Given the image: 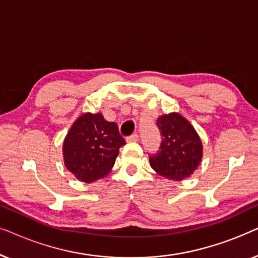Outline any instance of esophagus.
Returning a JSON list of instances; mask_svg holds the SVG:
<instances>
[{
  "label": "esophagus",
  "mask_w": 258,
  "mask_h": 258,
  "mask_svg": "<svg viewBox=\"0 0 258 258\" xmlns=\"http://www.w3.org/2000/svg\"><path fill=\"white\" fill-rule=\"evenodd\" d=\"M139 140H140V136L137 135V134H133V135L126 137V141H128V142H137Z\"/></svg>",
  "instance_id": "obj_1"
}]
</instances>
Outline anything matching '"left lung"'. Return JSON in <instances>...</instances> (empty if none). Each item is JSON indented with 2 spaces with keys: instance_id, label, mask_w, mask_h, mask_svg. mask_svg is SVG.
I'll use <instances>...</instances> for the list:
<instances>
[{
  "instance_id": "left-lung-1",
  "label": "left lung",
  "mask_w": 258,
  "mask_h": 258,
  "mask_svg": "<svg viewBox=\"0 0 258 258\" xmlns=\"http://www.w3.org/2000/svg\"><path fill=\"white\" fill-rule=\"evenodd\" d=\"M161 144L149 154L151 168L172 181L189 177L202 160V142L192 125L179 114L171 112L157 118Z\"/></svg>"
}]
</instances>
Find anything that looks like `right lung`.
Here are the masks:
<instances>
[{
	"label": "right lung",
	"instance_id": "obj_1",
	"mask_svg": "<svg viewBox=\"0 0 258 258\" xmlns=\"http://www.w3.org/2000/svg\"><path fill=\"white\" fill-rule=\"evenodd\" d=\"M125 141L115 122L86 114L70 128L63 143L64 164L80 181L90 183L109 174Z\"/></svg>",
	"mask_w": 258,
	"mask_h": 258
}]
</instances>
